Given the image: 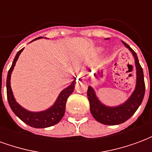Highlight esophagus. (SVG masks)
Listing matches in <instances>:
<instances>
[{
	"label": "esophagus",
	"mask_w": 152,
	"mask_h": 152,
	"mask_svg": "<svg viewBox=\"0 0 152 152\" xmlns=\"http://www.w3.org/2000/svg\"><path fill=\"white\" fill-rule=\"evenodd\" d=\"M85 75H86V72H85L84 71H82V72H80L79 73L78 78H80V79H84V78H85Z\"/></svg>",
	"instance_id": "obj_1"
}]
</instances>
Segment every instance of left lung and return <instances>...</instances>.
I'll return each mask as SVG.
<instances>
[{"label": "left lung", "instance_id": "8db88e82", "mask_svg": "<svg viewBox=\"0 0 152 152\" xmlns=\"http://www.w3.org/2000/svg\"><path fill=\"white\" fill-rule=\"evenodd\" d=\"M125 46L130 50L135 59V66L137 69V83L134 93L124 104L115 107H110L102 104L91 86L87 90V96L90 106V112L95 119L103 124L115 125L124 123L135 113L142 102L145 94V82H144L143 71L141 66L137 53L132 50L130 46L122 41Z\"/></svg>", "mask_w": 152, "mask_h": 152}]
</instances>
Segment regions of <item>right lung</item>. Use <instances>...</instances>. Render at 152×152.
Returning <instances> with one entry per match:
<instances>
[{"label":"right lung","mask_w":152,"mask_h":152,"mask_svg":"<svg viewBox=\"0 0 152 152\" xmlns=\"http://www.w3.org/2000/svg\"><path fill=\"white\" fill-rule=\"evenodd\" d=\"M38 37L35 40H37ZM23 49H22L18 51L15 59L13 61L12 66L9 70L8 75H7V80H6V90H7V99H8L9 105L10 107L11 110L14 112L20 120L24 122L29 126L33 128H47L58 124L65 113V109H66V102L67 98L72 94L74 88H75V84L76 80H73V82L67 88L63 89L62 92L60 93L59 96L58 97L56 102L53 104V107H51L46 111L40 112H31L29 111L25 110L21 106L18 104V102L15 101L13 93H12L11 87H10V76L11 72L15 63L18 59L19 54L21 53Z\"/></svg>","instance_id":"add662e5"}]
</instances>
